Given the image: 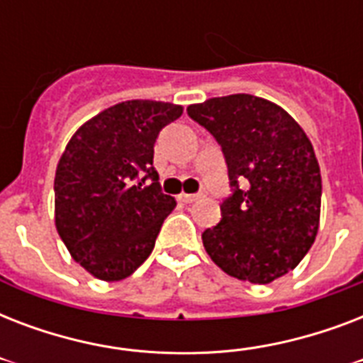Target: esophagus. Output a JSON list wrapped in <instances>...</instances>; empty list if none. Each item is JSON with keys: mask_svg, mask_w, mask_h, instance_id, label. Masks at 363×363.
I'll return each mask as SVG.
<instances>
[{"mask_svg": "<svg viewBox=\"0 0 363 363\" xmlns=\"http://www.w3.org/2000/svg\"><path fill=\"white\" fill-rule=\"evenodd\" d=\"M203 198V194H181L179 199L184 201V203H194V201H198V199Z\"/></svg>", "mask_w": 363, "mask_h": 363, "instance_id": "esophagus-1", "label": "esophagus"}]
</instances>
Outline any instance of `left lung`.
Wrapping results in <instances>:
<instances>
[{
    "instance_id": "8db88e82",
    "label": "left lung",
    "mask_w": 363,
    "mask_h": 363,
    "mask_svg": "<svg viewBox=\"0 0 363 363\" xmlns=\"http://www.w3.org/2000/svg\"><path fill=\"white\" fill-rule=\"evenodd\" d=\"M186 113L220 145L232 190L220 222L201 233L207 254L239 281L286 275L318 232L322 179L309 137L286 111L250 94L207 99Z\"/></svg>"
}]
</instances>
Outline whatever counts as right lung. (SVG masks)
Returning a JSON list of instances; mask_svg holds the SVG:
<instances>
[{"instance_id": "obj_1", "label": "right lung", "mask_w": 363, "mask_h": 363, "mask_svg": "<svg viewBox=\"0 0 363 363\" xmlns=\"http://www.w3.org/2000/svg\"><path fill=\"white\" fill-rule=\"evenodd\" d=\"M182 107L133 99L81 125L60 158L56 230L77 264L122 281L150 256L175 198L162 192L154 143Z\"/></svg>"}]
</instances>
